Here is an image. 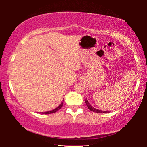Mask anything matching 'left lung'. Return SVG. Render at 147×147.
Wrapping results in <instances>:
<instances>
[{
    "mask_svg": "<svg viewBox=\"0 0 147 147\" xmlns=\"http://www.w3.org/2000/svg\"><path fill=\"white\" fill-rule=\"evenodd\" d=\"M85 103H86V105H87V107H88V109H90V110L92 111V112H97V113H102V112H103V113H105V112H105V111H102V110H100V109H95V108H94V107H92L91 105H90V103H89L88 101H87V99H86V100H85Z\"/></svg>",
    "mask_w": 147,
    "mask_h": 147,
    "instance_id": "8db88e82",
    "label": "left lung"
}]
</instances>
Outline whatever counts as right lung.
<instances>
[{
	"mask_svg": "<svg viewBox=\"0 0 147 147\" xmlns=\"http://www.w3.org/2000/svg\"><path fill=\"white\" fill-rule=\"evenodd\" d=\"M63 102H62L61 104H60V106H58L57 107V108H55V109H53V110H52V111H49V112H42V114H45V115H48V114H52V113H55V112H57V110H59V109H60V108L62 107H63Z\"/></svg>",
	"mask_w": 147,
	"mask_h": 147,
	"instance_id": "obj_1",
	"label": "right lung"
}]
</instances>
